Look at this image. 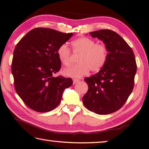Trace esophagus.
I'll list each match as a JSON object with an SVG mask.
<instances>
[{"instance_id": "34e87169", "label": "esophagus", "mask_w": 149, "mask_h": 149, "mask_svg": "<svg viewBox=\"0 0 149 149\" xmlns=\"http://www.w3.org/2000/svg\"><path fill=\"white\" fill-rule=\"evenodd\" d=\"M79 80H78V79H75V78H74L73 79V84H77L78 82H79Z\"/></svg>"}]
</instances>
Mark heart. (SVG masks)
Segmentation results:
<instances>
[{
	"label": "heart",
	"instance_id": "obj_1",
	"mask_svg": "<svg viewBox=\"0 0 149 149\" xmlns=\"http://www.w3.org/2000/svg\"><path fill=\"white\" fill-rule=\"evenodd\" d=\"M72 51L79 54L77 59L78 64L65 69L63 74L66 77L79 78L88 73L99 71L105 65L108 51L105 45L97 43L91 38L82 37L72 42ZM57 55L60 62L67 67L71 63V50L66 44L58 47Z\"/></svg>",
	"mask_w": 149,
	"mask_h": 149
}]
</instances>
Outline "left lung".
<instances>
[{
    "label": "left lung",
    "instance_id": "8db88e82",
    "mask_svg": "<svg viewBox=\"0 0 149 149\" xmlns=\"http://www.w3.org/2000/svg\"><path fill=\"white\" fill-rule=\"evenodd\" d=\"M89 33L103 41L108 56L98 73L84 79L88 91L82 102L89 111L107 115L121 108L133 90L137 71L135 56L127 42L114 31L104 29Z\"/></svg>",
    "mask_w": 149,
    "mask_h": 149
}]
</instances>
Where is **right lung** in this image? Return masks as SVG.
I'll return each mask as SVG.
<instances>
[{"instance_id":"right-lung-1","label":"right lung","mask_w":149,"mask_h":149,"mask_svg":"<svg viewBox=\"0 0 149 149\" xmlns=\"http://www.w3.org/2000/svg\"><path fill=\"white\" fill-rule=\"evenodd\" d=\"M72 35L36 28L17 44L12 63L14 86L24 103L33 110L42 113L56 108L64 89L73 83L71 78L53 77L61 69L58 47Z\"/></svg>"}]
</instances>
